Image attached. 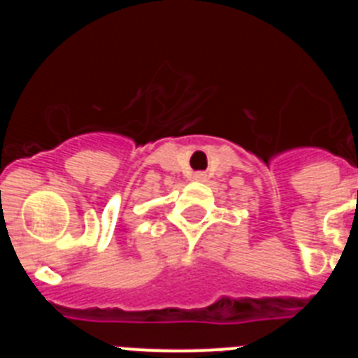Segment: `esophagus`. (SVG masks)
Wrapping results in <instances>:
<instances>
[{
	"label": "esophagus",
	"mask_w": 358,
	"mask_h": 358,
	"mask_svg": "<svg viewBox=\"0 0 358 358\" xmlns=\"http://www.w3.org/2000/svg\"><path fill=\"white\" fill-rule=\"evenodd\" d=\"M194 179L195 181H204V179H206V173H202V172L194 173Z\"/></svg>",
	"instance_id": "esophagus-1"
}]
</instances>
